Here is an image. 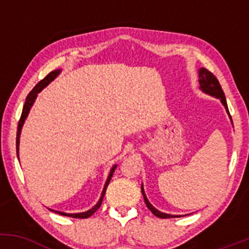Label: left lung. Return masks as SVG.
Wrapping results in <instances>:
<instances>
[{
  "instance_id": "8db88e82",
  "label": "left lung",
  "mask_w": 249,
  "mask_h": 249,
  "mask_svg": "<svg viewBox=\"0 0 249 249\" xmlns=\"http://www.w3.org/2000/svg\"><path fill=\"white\" fill-rule=\"evenodd\" d=\"M199 83H200V89H201L202 91H205V92L208 93V95H212L214 97H216V98L221 99L222 104H224L226 110H227V112L230 113V111H228V107H227V102H226L225 93L224 91H222L221 85H220V83L218 79H216V77L214 76L211 71L205 69V68H201V69L199 70ZM142 196H144L145 204H146L147 208L154 214V215L161 219L178 218L179 215H171V214H166V213H162V212H159V211H157L156 208L148 202L146 196H145L144 193V188H142Z\"/></svg>"
}]
</instances>
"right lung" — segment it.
Returning a JSON list of instances; mask_svg holds the SVG:
<instances>
[{
    "label": "right lung",
    "mask_w": 249,
    "mask_h": 249,
    "mask_svg": "<svg viewBox=\"0 0 249 249\" xmlns=\"http://www.w3.org/2000/svg\"><path fill=\"white\" fill-rule=\"evenodd\" d=\"M58 73H59V70L51 71L49 75H47V76L44 77V78L42 79V81H39L38 83H37L36 87L34 88L33 90H31L30 92H29V95L27 96V99H25V103H24V105H23V110H22L21 118H19L18 125H17V134H16V152H17V156H18V144H19V134H21V128H22V126H23V123H24V121H25V118H27L28 113H29L31 105H33L34 102H35V99H36V97H37V93H38L39 91H41L43 88L47 87V85L49 84V83H50L51 81H53V78H56V76L58 75ZM115 170H116V166H113L112 168H111L110 174H108L107 182H105L104 190H103V192H102L101 199H99V201L97 202V205H96L95 207H92V208H91V210H89L88 212H84V213L68 214V213H63V212H57V211H55V212L58 213V214H61V215L71 216V218H78V219H85V218H89V216L92 215V214L95 213L96 211L99 208V206H101V205H102L103 198H104V196H105V191H107V187L108 182H110L111 178H112V174H113V172H115ZM50 211H53V210H50Z\"/></svg>",
    "instance_id": "obj_1"
}]
</instances>
